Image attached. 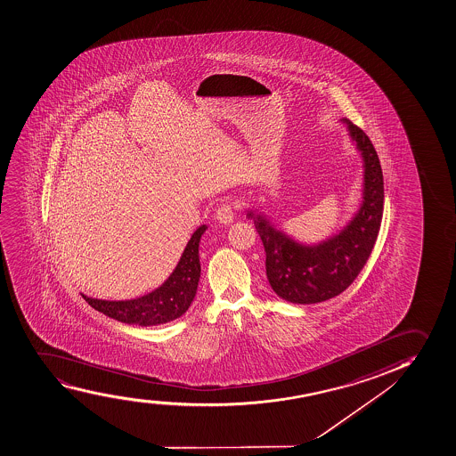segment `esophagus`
Instances as JSON below:
<instances>
[{
	"instance_id": "esophagus-1",
	"label": "esophagus",
	"mask_w": 456,
	"mask_h": 456,
	"mask_svg": "<svg viewBox=\"0 0 456 456\" xmlns=\"http://www.w3.org/2000/svg\"><path fill=\"white\" fill-rule=\"evenodd\" d=\"M215 218L220 221V223H223V224H231L233 218H235V210H233V206L229 203L221 204L220 208H216Z\"/></svg>"
}]
</instances>
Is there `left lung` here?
Returning a JSON list of instances; mask_svg holds the SVG:
<instances>
[{
	"instance_id": "1",
	"label": "left lung",
	"mask_w": 456,
	"mask_h": 456,
	"mask_svg": "<svg viewBox=\"0 0 456 456\" xmlns=\"http://www.w3.org/2000/svg\"><path fill=\"white\" fill-rule=\"evenodd\" d=\"M341 121L364 161L362 204L343 231L316 246H304L276 231L263 215L248 214L265 244L270 286L289 303H322L344 292L366 265L381 227L384 181L377 151L364 130L347 118Z\"/></svg>"
}]
</instances>
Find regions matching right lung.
Here are the masks:
<instances>
[{
  "label": "right lung",
  "mask_w": 456,
  "mask_h": 456,
  "mask_svg": "<svg viewBox=\"0 0 456 456\" xmlns=\"http://www.w3.org/2000/svg\"><path fill=\"white\" fill-rule=\"evenodd\" d=\"M206 229V225L198 227L187 242L186 248L181 255L180 263L175 267L172 275L163 286L158 287L153 292L130 301H106L89 298L86 295H83V298L94 309L126 324L158 326L180 318L183 314H186L197 293L201 273L198 248Z\"/></svg>",
  "instance_id": "add662e5"
}]
</instances>
